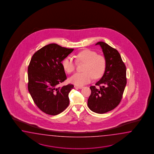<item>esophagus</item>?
Returning a JSON list of instances; mask_svg holds the SVG:
<instances>
[{
	"instance_id": "1",
	"label": "esophagus",
	"mask_w": 154,
	"mask_h": 154,
	"mask_svg": "<svg viewBox=\"0 0 154 154\" xmlns=\"http://www.w3.org/2000/svg\"><path fill=\"white\" fill-rule=\"evenodd\" d=\"M74 88H83V86H78V85H75L74 86Z\"/></svg>"
}]
</instances>
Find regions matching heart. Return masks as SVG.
I'll return each instance as SVG.
<instances>
[{
  "instance_id": "b5f03b06",
  "label": "heart",
  "mask_w": 154,
  "mask_h": 154,
  "mask_svg": "<svg viewBox=\"0 0 154 154\" xmlns=\"http://www.w3.org/2000/svg\"><path fill=\"white\" fill-rule=\"evenodd\" d=\"M79 63H84L83 72H77L72 75L70 82L76 85H83L91 81L92 78H100L105 72L106 59L105 56L98 54L95 51L90 49H84L75 56ZM63 68L66 72L71 74L75 70L76 62L72 57H68L63 60Z\"/></svg>"
}]
</instances>
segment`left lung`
<instances>
[{
	"label": "left lung",
	"instance_id": "8db88e82",
	"mask_svg": "<svg viewBox=\"0 0 154 154\" xmlns=\"http://www.w3.org/2000/svg\"><path fill=\"white\" fill-rule=\"evenodd\" d=\"M106 59V67L102 78L90 87L91 93L88 106L92 111L102 114L110 111L121 101L127 84L126 66L117 49L103 42H98Z\"/></svg>",
	"mask_w": 154,
	"mask_h": 154
}]
</instances>
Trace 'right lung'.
Wrapping results in <instances>:
<instances>
[{
    "instance_id": "right-lung-1",
    "label": "right lung",
    "mask_w": 154,
    "mask_h": 154,
    "mask_svg": "<svg viewBox=\"0 0 154 154\" xmlns=\"http://www.w3.org/2000/svg\"><path fill=\"white\" fill-rule=\"evenodd\" d=\"M73 50L51 43L35 53L29 62V91L36 106L47 115H58L69 105L74 85L57 86L66 79L62 62Z\"/></svg>"
}]
</instances>
